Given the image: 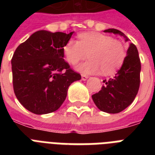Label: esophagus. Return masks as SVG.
<instances>
[{"label": "esophagus", "instance_id": "1", "mask_svg": "<svg viewBox=\"0 0 155 155\" xmlns=\"http://www.w3.org/2000/svg\"><path fill=\"white\" fill-rule=\"evenodd\" d=\"M81 77H82V80H84V81H85V80H87V79H88V77H87V75H81Z\"/></svg>", "mask_w": 155, "mask_h": 155}]
</instances>
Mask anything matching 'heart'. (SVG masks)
<instances>
[{"mask_svg":"<svg viewBox=\"0 0 155 155\" xmlns=\"http://www.w3.org/2000/svg\"><path fill=\"white\" fill-rule=\"evenodd\" d=\"M79 41L68 40L63 46L66 60L75 65L87 57L89 60L76 67L84 74L112 75L124 63L126 55L125 47L120 41L108 35L97 32H87L78 36Z\"/></svg>","mask_w":155,"mask_h":155,"instance_id":"obj_1","label":"heart"}]
</instances>
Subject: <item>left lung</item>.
Returning a JSON list of instances; mask_svg holds the SVG:
<instances>
[{"mask_svg":"<svg viewBox=\"0 0 155 155\" xmlns=\"http://www.w3.org/2000/svg\"><path fill=\"white\" fill-rule=\"evenodd\" d=\"M105 33H113L130 40L124 33L117 29H108ZM141 63L136 46L130 42L124 63L115 75L103 81L101 90L92 95L95 104L101 111L108 113H118L130 105L137 96L140 85Z\"/></svg>","mask_w":155,"mask_h":155,"instance_id":"8db88e82","label":"left lung"}]
</instances>
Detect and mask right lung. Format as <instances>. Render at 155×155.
<instances>
[{
  "label": "right lung",
  "instance_id": "1",
  "mask_svg": "<svg viewBox=\"0 0 155 155\" xmlns=\"http://www.w3.org/2000/svg\"><path fill=\"white\" fill-rule=\"evenodd\" d=\"M73 33L38 30L13 54L14 93L31 113L42 115L57 110L65 101L69 86L81 79L63 58V47Z\"/></svg>",
  "mask_w": 155,
  "mask_h": 155
}]
</instances>
